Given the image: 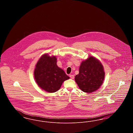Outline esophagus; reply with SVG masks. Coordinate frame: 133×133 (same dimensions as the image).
Listing matches in <instances>:
<instances>
[{"instance_id":"obj_1","label":"esophagus","mask_w":133,"mask_h":133,"mask_svg":"<svg viewBox=\"0 0 133 133\" xmlns=\"http://www.w3.org/2000/svg\"><path fill=\"white\" fill-rule=\"evenodd\" d=\"M69 77H70V78L72 79H73L74 78V76L73 75H70Z\"/></svg>"}]
</instances>
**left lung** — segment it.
Returning <instances> with one entry per match:
<instances>
[{
    "label": "left lung",
    "mask_w": 133,
    "mask_h": 133,
    "mask_svg": "<svg viewBox=\"0 0 133 133\" xmlns=\"http://www.w3.org/2000/svg\"><path fill=\"white\" fill-rule=\"evenodd\" d=\"M105 78L101 63L95 57L90 56L83 61L79 67V73L75 80L79 88L86 93L93 92L100 87Z\"/></svg>",
    "instance_id": "8db88e82"
}]
</instances>
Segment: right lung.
Here are the masks:
<instances>
[{"mask_svg":"<svg viewBox=\"0 0 133 133\" xmlns=\"http://www.w3.org/2000/svg\"><path fill=\"white\" fill-rule=\"evenodd\" d=\"M34 78L39 87L47 92L54 93L60 88L64 81L69 79L63 70L57 65V58L43 55L36 65Z\"/></svg>","mask_w":133,"mask_h":133,"instance_id":"1","label":"right lung"}]
</instances>
